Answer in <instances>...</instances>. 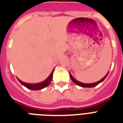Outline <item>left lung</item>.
I'll list each match as a JSON object with an SVG mask.
<instances>
[{"instance_id":"obj_1","label":"left lung","mask_w":123,"mask_h":123,"mask_svg":"<svg viewBox=\"0 0 123 123\" xmlns=\"http://www.w3.org/2000/svg\"><path fill=\"white\" fill-rule=\"evenodd\" d=\"M109 72H108V73H107V75H105V77H103V79H101L99 81H98V82H94V83H91V84H85V83H82V82H79V81L77 80L76 79L74 78V77L71 75V74L70 73V72H69V76H70V78H71V80L73 81L74 83H75V84H77V86H80V87H95L96 86H97V85H98V84H99V83H101V82H103L104 80L105 79V78L107 77V75H108V74H109Z\"/></svg>"}]
</instances>
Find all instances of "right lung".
Wrapping results in <instances>:
<instances>
[{"instance_id": "1", "label": "right lung", "mask_w": 123, "mask_h": 123, "mask_svg": "<svg viewBox=\"0 0 123 123\" xmlns=\"http://www.w3.org/2000/svg\"><path fill=\"white\" fill-rule=\"evenodd\" d=\"M54 69L52 70V73H50V75L48 77V78L44 80V81H43L42 82L40 83H37V84H29V83H25L21 81L20 79H18V81L21 83L22 85L25 86V87H27L29 89L33 90V91H37V90H41L43 88H45L46 87L50 84V82L52 81V78H53V73H54Z\"/></svg>"}]
</instances>
